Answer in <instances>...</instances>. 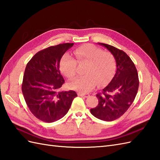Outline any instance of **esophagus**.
Returning a JSON list of instances; mask_svg holds the SVG:
<instances>
[{
    "mask_svg": "<svg viewBox=\"0 0 160 160\" xmlns=\"http://www.w3.org/2000/svg\"><path fill=\"white\" fill-rule=\"evenodd\" d=\"M78 96H80V97L85 98L89 97V95H88V94H87V93H82V92H78Z\"/></svg>",
    "mask_w": 160,
    "mask_h": 160,
    "instance_id": "obj_1",
    "label": "esophagus"
}]
</instances>
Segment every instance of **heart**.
I'll list each match as a JSON object with an SVG mask.
<instances>
[{"instance_id": "obj_1", "label": "heart", "mask_w": 160, "mask_h": 160, "mask_svg": "<svg viewBox=\"0 0 160 160\" xmlns=\"http://www.w3.org/2000/svg\"><path fill=\"white\" fill-rule=\"evenodd\" d=\"M77 61L80 64L87 63L84 69L85 75L80 76L69 82L70 88L82 92L91 91L96 84L98 86L107 83L113 76L116 68V62L112 53L103 51L92 44H84L74 50ZM72 56L65 53L60 62L62 73L69 79L77 73L78 63Z\"/></svg>"}]
</instances>
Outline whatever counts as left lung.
Here are the masks:
<instances>
[{
	"mask_svg": "<svg viewBox=\"0 0 160 160\" xmlns=\"http://www.w3.org/2000/svg\"><path fill=\"white\" fill-rule=\"evenodd\" d=\"M98 44L112 54L117 72L102 93L96 95L99 103L91 109V113L100 120L112 121L121 117L133 103L138 90V74L134 63L125 52L108 44Z\"/></svg>",
	"mask_w": 160,
	"mask_h": 160,
	"instance_id": "8db88e82",
	"label": "left lung"
}]
</instances>
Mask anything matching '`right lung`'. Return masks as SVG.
I'll use <instances>...</instances> for the list:
<instances>
[{"instance_id": "right-lung-1", "label": "right lung", "mask_w": 160, "mask_h": 160, "mask_svg": "<svg viewBox=\"0 0 160 160\" xmlns=\"http://www.w3.org/2000/svg\"><path fill=\"white\" fill-rule=\"evenodd\" d=\"M73 43L48 47L36 53L25 68L22 91L30 111L38 119L52 122L68 113L75 91H60L65 80L60 73L62 55Z\"/></svg>"}]
</instances>
